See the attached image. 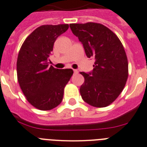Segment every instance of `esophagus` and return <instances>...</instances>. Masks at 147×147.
Listing matches in <instances>:
<instances>
[{
	"instance_id": "obj_1",
	"label": "esophagus",
	"mask_w": 147,
	"mask_h": 147,
	"mask_svg": "<svg viewBox=\"0 0 147 147\" xmlns=\"http://www.w3.org/2000/svg\"><path fill=\"white\" fill-rule=\"evenodd\" d=\"M74 73L78 74V69H74Z\"/></svg>"
}]
</instances>
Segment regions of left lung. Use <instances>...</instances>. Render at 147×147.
I'll use <instances>...</instances> for the list:
<instances>
[{"mask_svg":"<svg viewBox=\"0 0 147 147\" xmlns=\"http://www.w3.org/2000/svg\"><path fill=\"white\" fill-rule=\"evenodd\" d=\"M83 45L88 58L95 59L92 72L80 74L84 83L80 95L88 105L103 108L111 104L122 92L128 77L126 53L117 36L96 22L69 25Z\"/></svg>","mask_w":147,"mask_h":147,"instance_id":"left-lung-1","label":"left lung"}]
</instances>
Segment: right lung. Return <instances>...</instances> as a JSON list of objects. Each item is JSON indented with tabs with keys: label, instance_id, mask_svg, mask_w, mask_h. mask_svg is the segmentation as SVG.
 Here are the masks:
<instances>
[{
	"label": "right lung",
	"instance_id": "right-lung-1",
	"mask_svg": "<svg viewBox=\"0 0 147 147\" xmlns=\"http://www.w3.org/2000/svg\"><path fill=\"white\" fill-rule=\"evenodd\" d=\"M68 28V24L37 28L26 38L18 54L20 86L28 101L41 111L51 110L61 102L64 87L73 75L72 69L49 67L54 42Z\"/></svg>",
	"mask_w": 147,
	"mask_h": 147
}]
</instances>
